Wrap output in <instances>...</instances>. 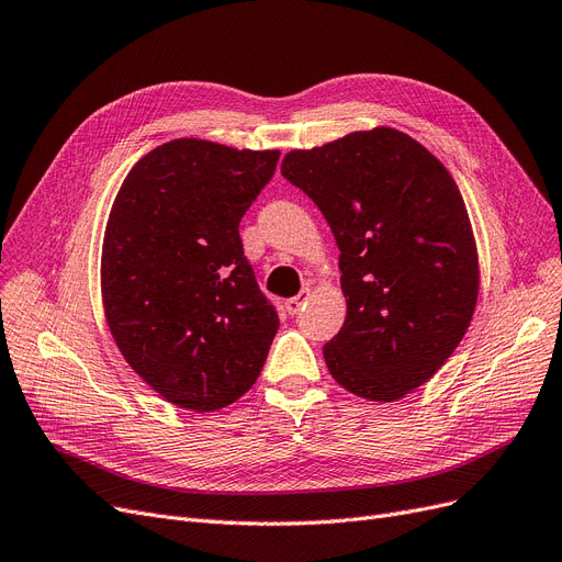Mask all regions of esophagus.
<instances>
[{
	"mask_svg": "<svg viewBox=\"0 0 562 562\" xmlns=\"http://www.w3.org/2000/svg\"><path fill=\"white\" fill-rule=\"evenodd\" d=\"M312 295H314L312 290L304 288L297 297H290V300H285V312H288V314H297L300 308H302L308 300H312Z\"/></svg>",
	"mask_w": 562,
	"mask_h": 562,
	"instance_id": "obj_1",
	"label": "esophagus"
}]
</instances>
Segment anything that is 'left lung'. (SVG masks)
Wrapping results in <instances>:
<instances>
[{
  "mask_svg": "<svg viewBox=\"0 0 562 562\" xmlns=\"http://www.w3.org/2000/svg\"><path fill=\"white\" fill-rule=\"evenodd\" d=\"M281 173L314 200L341 250L346 321L323 346L327 372L372 402L420 389L465 337L481 281L449 169L379 125L290 150Z\"/></svg>",
  "mask_w": 562,
  "mask_h": 562,
  "instance_id": "obj_1",
  "label": "left lung"
}]
</instances>
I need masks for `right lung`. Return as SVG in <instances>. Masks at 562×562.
I'll return each mask as SVG.
<instances>
[{"mask_svg": "<svg viewBox=\"0 0 562 562\" xmlns=\"http://www.w3.org/2000/svg\"><path fill=\"white\" fill-rule=\"evenodd\" d=\"M279 156L171 139L130 169L113 200L104 318L132 370L181 409L216 412L248 393L279 330L239 239Z\"/></svg>", "mask_w": 562, "mask_h": 562, "instance_id": "obj_1", "label": "right lung"}]
</instances>
